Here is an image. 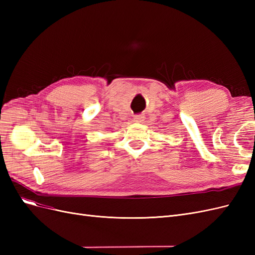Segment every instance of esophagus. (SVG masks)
I'll list each match as a JSON object with an SVG mask.
<instances>
[{
	"instance_id": "obj_1",
	"label": "esophagus",
	"mask_w": 255,
	"mask_h": 255,
	"mask_svg": "<svg viewBox=\"0 0 255 255\" xmlns=\"http://www.w3.org/2000/svg\"><path fill=\"white\" fill-rule=\"evenodd\" d=\"M134 121L135 122H143L144 121V116H142V115H136L135 117H134Z\"/></svg>"
}]
</instances>
